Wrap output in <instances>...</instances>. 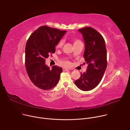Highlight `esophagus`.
Segmentation results:
<instances>
[{
	"label": "esophagus",
	"instance_id": "obj_1",
	"mask_svg": "<svg viewBox=\"0 0 130 130\" xmlns=\"http://www.w3.org/2000/svg\"><path fill=\"white\" fill-rule=\"evenodd\" d=\"M69 69H67V68H63V70L64 71H67V70H68Z\"/></svg>",
	"mask_w": 130,
	"mask_h": 130
}]
</instances>
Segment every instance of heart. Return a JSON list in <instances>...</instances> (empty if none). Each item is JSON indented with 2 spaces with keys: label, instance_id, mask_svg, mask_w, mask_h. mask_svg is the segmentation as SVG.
Here are the masks:
<instances>
[{
  "label": "heart",
  "instance_id": "obj_1",
  "mask_svg": "<svg viewBox=\"0 0 130 130\" xmlns=\"http://www.w3.org/2000/svg\"><path fill=\"white\" fill-rule=\"evenodd\" d=\"M81 42L79 40H75L73 41V45L74 44H76L77 43H80ZM63 45V40H61L57 44V46H56V48H60ZM62 64L63 65V66H65V67H67L68 66H69L70 65V63L68 62V61H64V62H63L62 63Z\"/></svg>",
  "mask_w": 130,
  "mask_h": 130
}]
</instances>
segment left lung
<instances>
[{
  "label": "left lung",
  "instance_id": "8db88e82",
  "mask_svg": "<svg viewBox=\"0 0 130 130\" xmlns=\"http://www.w3.org/2000/svg\"><path fill=\"white\" fill-rule=\"evenodd\" d=\"M78 31L84 41L83 57L87 67L75 83L80 89L88 91L99 84L104 75L107 67L106 48L103 36L94 28L87 27Z\"/></svg>",
  "mask_w": 130,
  "mask_h": 130
}]
</instances>
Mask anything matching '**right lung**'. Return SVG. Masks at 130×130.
I'll return each mask as SVG.
<instances>
[{
  "label": "right lung",
  "mask_w": 130,
  "mask_h": 130,
  "mask_svg": "<svg viewBox=\"0 0 130 130\" xmlns=\"http://www.w3.org/2000/svg\"><path fill=\"white\" fill-rule=\"evenodd\" d=\"M47 26H42L30 35L25 48V65L28 75L32 83L43 90L56 85L63 72L61 67L52 66L51 69L45 63L50 53L55 51V46L66 33Z\"/></svg>",
  "instance_id": "1"
}]
</instances>
